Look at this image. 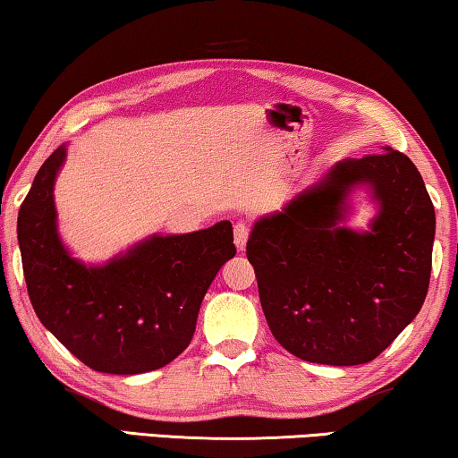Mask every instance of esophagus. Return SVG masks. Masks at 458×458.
<instances>
[{
    "instance_id": "1",
    "label": "esophagus",
    "mask_w": 458,
    "mask_h": 458,
    "mask_svg": "<svg viewBox=\"0 0 458 458\" xmlns=\"http://www.w3.org/2000/svg\"><path fill=\"white\" fill-rule=\"evenodd\" d=\"M247 241H249V228L244 226V224H236L234 226V244L238 250H244L247 247Z\"/></svg>"
}]
</instances>
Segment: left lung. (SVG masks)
Wrapping results in <instances>:
<instances>
[{"label":"left lung","mask_w":458,"mask_h":458,"mask_svg":"<svg viewBox=\"0 0 458 458\" xmlns=\"http://www.w3.org/2000/svg\"><path fill=\"white\" fill-rule=\"evenodd\" d=\"M358 192L375 206L346 226ZM436 214L415 164L397 149L341 160L252 224L247 257L279 344L296 358L358 366L385 352L424 304Z\"/></svg>","instance_id":"left-lung-1"}]
</instances>
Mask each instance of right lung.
Masks as SVG:
<instances>
[{"instance_id":"obj_1","label":"right lung","mask_w":458,"mask_h":458,"mask_svg":"<svg viewBox=\"0 0 458 458\" xmlns=\"http://www.w3.org/2000/svg\"><path fill=\"white\" fill-rule=\"evenodd\" d=\"M65 158L67 146H59L45 160L18 214L32 309L92 370H158L187 350L203 296L236 255L232 224L149 234L105 263H84L59 234L55 182Z\"/></svg>"}]
</instances>
